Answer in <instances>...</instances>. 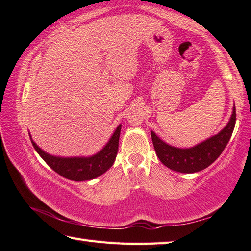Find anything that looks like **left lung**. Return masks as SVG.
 Listing matches in <instances>:
<instances>
[{
    "instance_id": "left-lung-1",
    "label": "left lung",
    "mask_w": 251,
    "mask_h": 251,
    "mask_svg": "<svg viewBox=\"0 0 251 251\" xmlns=\"http://www.w3.org/2000/svg\"><path fill=\"white\" fill-rule=\"evenodd\" d=\"M235 123L236 110L234 106L232 117L222 131L189 149L166 145L153 131H151V138L156 155L165 166L180 173H195L208 168L221 155L232 137Z\"/></svg>"
}]
</instances>
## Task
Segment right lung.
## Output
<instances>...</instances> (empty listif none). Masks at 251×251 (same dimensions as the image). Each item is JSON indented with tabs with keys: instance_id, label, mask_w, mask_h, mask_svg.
<instances>
[{
	"instance_id": "right-lung-1",
	"label": "right lung",
	"mask_w": 251,
	"mask_h": 251,
	"mask_svg": "<svg viewBox=\"0 0 251 251\" xmlns=\"http://www.w3.org/2000/svg\"><path fill=\"white\" fill-rule=\"evenodd\" d=\"M121 127L122 125L117 127L104 148L90 158H58L46 153L32 140L31 142L41 158L57 174L71 180H89L105 173L114 163L119 150Z\"/></svg>"
}]
</instances>
